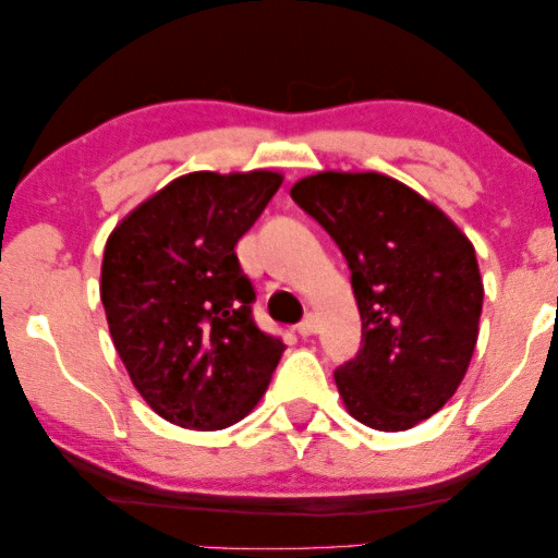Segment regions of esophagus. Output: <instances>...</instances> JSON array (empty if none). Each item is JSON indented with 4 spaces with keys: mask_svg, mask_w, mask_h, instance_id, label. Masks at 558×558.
I'll return each instance as SVG.
<instances>
[{
    "mask_svg": "<svg viewBox=\"0 0 558 558\" xmlns=\"http://www.w3.org/2000/svg\"><path fill=\"white\" fill-rule=\"evenodd\" d=\"M317 330H319V323H317L315 315H307L300 325H296V332H300L302 338H310V335H315Z\"/></svg>",
    "mask_w": 558,
    "mask_h": 558,
    "instance_id": "obj_1",
    "label": "esophagus"
}]
</instances>
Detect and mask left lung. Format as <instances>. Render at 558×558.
I'll list each match as a JSON object with an SVG mask.
<instances>
[{
	"instance_id": "left-lung-1",
	"label": "left lung",
	"mask_w": 558,
	"mask_h": 558,
	"mask_svg": "<svg viewBox=\"0 0 558 558\" xmlns=\"http://www.w3.org/2000/svg\"><path fill=\"white\" fill-rule=\"evenodd\" d=\"M345 256L363 332L335 371L350 416L403 432L445 407L475 353V248L437 205L378 172H319L292 187Z\"/></svg>"
}]
</instances>
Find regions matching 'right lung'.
Returning <instances> with one entry per match:
<instances>
[{
  "label": "right lung",
  "instance_id": "obj_1",
  "mask_svg": "<svg viewBox=\"0 0 558 558\" xmlns=\"http://www.w3.org/2000/svg\"><path fill=\"white\" fill-rule=\"evenodd\" d=\"M281 174L190 172L129 213L106 241L101 302L129 378L167 422L216 432L262 399L284 342L254 323L235 243Z\"/></svg>",
  "mask_w": 558,
  "mask_h": 558
}]
</instances>
